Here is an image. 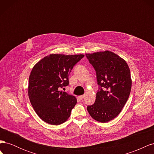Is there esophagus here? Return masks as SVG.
Returning a JSON list of instances; mask_svg holds the SVG:
<instances>
[{"mask_svg":"<svg viewBox=\"0 0 154 154\" xmlns=\"http://www.w3.org/2000/svg\"><path fill=\"white\" fill-rule=\"evenodd\" d=\"M78 97H79V98H80V100H83V98H84L85 96L84 95H82V96H78Z\"/></svg>","mask_w":154,"mask_h":154,"instance_id":"1","label":"esophagus"}]
</instances>
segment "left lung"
<instances>
[{"instance_id": "left-lung-1", "label": "left lung", "mask_w": 154, "mask_h": 154, "mask_svg": "<svg viewBox=\"0 0 154 154\" xmlns=\"http://www.w3.org/2000/svg\"><path fill=\"white\" fill-rule=\"evenodd\" d=\"M96 72L100 90L95 103L87 107L91 117L106 123L117 117L130 96L132 79L125 60L112 51L85 54Z\"/></svg>"}]
</instances>
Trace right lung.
Segmentation results:
<instances>
[{
  "mask_svg": "<svg viewBox=\"0 0 154 154\" xmlns=\"http://www.w3.org/2000/svg\"><path fill=\"white\" fill-rule=\"evenodd\" d=\"M83 57L84 54H51L32 67L28 96L35 112L45 123L58 125L69 118L76 98L59 89L69 85L70 72Z\"/></svg>",
  "mask_w": 154,
  "mask_h": 154,
  "instance_id": "obj_1",
  "label": "right lung"
}]
</instances>
